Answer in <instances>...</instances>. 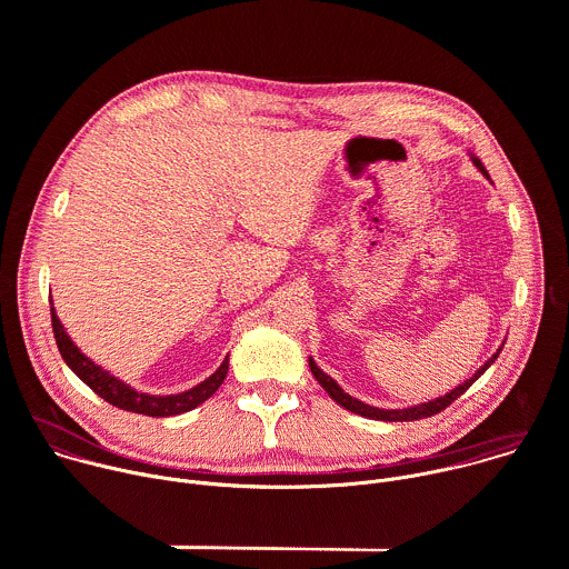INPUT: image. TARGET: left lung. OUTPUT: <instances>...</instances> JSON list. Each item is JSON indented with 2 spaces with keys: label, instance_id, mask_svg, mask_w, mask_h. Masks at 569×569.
<instances>
[{
  "label": "left lung",
  "instance_id": "1",
  "mask_svg": "<svg viewBox=\"0 0 569 569\" xmlns=\"http://www.w3.org/2000/svg\"><path fill=\"white\" fill-rule=\"evenodd\" d=\"M470 154V159H472V164L477 167V171L486 178V180H491L489 178V171L483 169V164L481 161L472 154V152H468ZM502 347H505V342L500 345V349L486 360L470 378H466L459 387H455V389H450L448 393H443V396H439V398H432V400H426V402H419V405H410V408H396V410H385V408H376V405H369V402H362V400H358V398H353L351 393H347L329 373H323L317 365H315V360L312 358H308V367H310V371H312V376H315V380L327 389V393L338 402V405H342L345 410H349V412H353V415H360V417H365V419H373V421H419V419H426V417H432V415H437V412H441V410H446L448 405L452 402V400H457L486 369H489L496 360H498V356H500V351H502Z\"/></svg>",
  "mask_w": 569,
  "mask_h": 569
}]
</instances>
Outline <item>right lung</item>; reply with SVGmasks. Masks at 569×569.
<instances>
[{
  "instance_id": "right-lung-1",
  "label": "right lung",
  "mask_w": 569,
  "mask_h": 569,
  "mask_svg": "<svg viewBox=\"0 0 569 569\" xmlns=\"http://www.w3.org/2000/svg\"><path fill=\"white\" fill-rule=\"evenodd\" d=\"M51 327H53V338H56L62 360L80 380H83L90 389H94L103 400L114 405V408L134 412V415H143V417L161 419V417H176V415L196 410L198 405H202L209 396H213L218 391V387L222 385L227 369H229V356H227L222 360V365L207 380H202L200 385H196L187 391L167 393V396L148 393V391L130 387L128 382H123L121 378H117L114 373H110L108 369H103L101 365H97L94 360H90L83 351H80L73 345V340L67 336L53 306H51Z\"/></svg>"
}]
</instances>
